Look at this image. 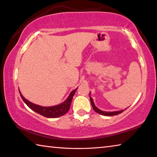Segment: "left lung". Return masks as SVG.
Segmentation results:
<instances>
[{
  "label": "left lung",
  "mask_w": 157,
  "mask_h": 157,
  "mask_svg": "<svg viewBox=\"0 0 157 157\" xmlns=\"http://www.w3.org/2000/svg\"><path fill=\"white\" fill-rule=\"evenodd\" d=\"M90 93L91 92H90V102H91V104H92V108H93V109L94 110V111H95L96 113H97L99 114H101V115H105V116H110V115H118L120 113H122L123 111H124V110H117V111H104V110H102L101 109H99L98 108H97L95 104H94V101L93 99H92V98L90 96Z\"/></svg>",
  "instance_id": "1"
}]
</instances>
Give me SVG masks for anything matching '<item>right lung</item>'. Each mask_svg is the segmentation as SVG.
<instances>
[{
	"instance_id": "right-lung-1",
	"label": "right lung",
	"mask_w": 157,
	"mask_h": 157,
	"mask_svg": "<svg viewBox=\"0 0 157 157\" xmlns=\"http://www.w3.org/2000/svg\"><path fill=\"white\" fill-rule=\"evenodd\" d=\"M77 88L75 90H73L70 92V94H69L66 100H65L63 102H62L61 104L58 105H56V106H40V105L33 104V103L28 101V99H25V97L22 95L21 92H20L19 89V91L23 101H24L25 104H26L30 109H32L33 111L36 112L37 113L42 115V116L51 118L63 116V115H65L68 112L69 108H70L71 106V100H72L73 96L74 95V94H75Z\"/></svg>"
}]
</instances>
